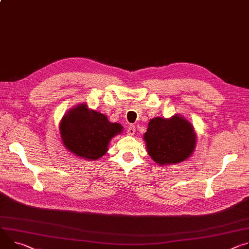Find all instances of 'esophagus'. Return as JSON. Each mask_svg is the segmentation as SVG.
Here are the masks:
<instances>
[{
  "instance_id": "34e87169",
  "label": "esophagus",
  "mask_w": 249,
  "mask_h": 249,
  "mask_svg": "<svg viewBox=\"0 0 249 249\" xmlns=\"http://www.w3.org/2000/svg\"><path fill=\"white\" fill-rule=\"evenodd\" d=\"M135 132H136V128H135L134 125H130V126L128 127V129H127V133H128L129 135H134Z\"/></svg>"
}]
</instances>
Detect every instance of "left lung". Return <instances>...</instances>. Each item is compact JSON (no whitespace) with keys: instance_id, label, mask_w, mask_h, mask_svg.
<instances>
[{"instance_id":"8db88e82","label":"left lung","mask_w":249,"mask_h":249,"mask_svg":"<svg viewBox=\"0 0 249 249\" xmlns=\"http://www.w3.org/2000/svg\"><path fill=\"white\" fill-rule=\"evenodd\" d=\"M144 139L149 155L159 165L176 164L187 160L196 142L192 124L178 115L170 119L160 117L152 119Z\"/></svg>"}]
</instances>
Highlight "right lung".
Returning a JSON list of instances; mask_svg holds the SVG:
<instances>
[{"label":"right lung","instance_id":"obj_1","mask_svg":"<svg viewBox=\"0 0 249 249\" xmlns=\"http://www.w3.org/2000/svg\"><path fill=\"white\" fill-rule=\"evenodd\" d=\"M122 132L119 123H110L100 112L80 104L63 116L60 135L64 146L76 156L97 160L108 150L112 137Z\"/></svg>","mask_w":249,"mask_h":249}]
</instances>
